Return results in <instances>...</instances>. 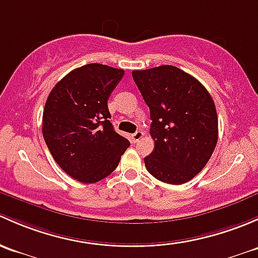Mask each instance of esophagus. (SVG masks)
<instances>
[{
	"mask_svg": "<svg viewBox=\"0 0 258 258\" xmlns=\"http://www.w3.org/2000/svg\"><path fill=\"white\" fill-rule=\"evenodd\" d=\"M143 137H144V133H143L142 130H138V132H135L134 134L132 135V139H133V142L137 143V142H139Z\"/></svg>",
	"mask_w": 258,
	"mask_h": 258,
	"instance_id": "obj_1",
	"label": "esophagus"
}]
</instances>
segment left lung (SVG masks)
I'll use <instances>...</instances> for the list:
<instances>
[{
	"instance_id": "1",
	"label": "left lung",
	"mask_w": 258,
	"mask_h": 258,
	"mask_svg": "<svg viewBox=\"0 0 258 258\" xmlns=\"http://www.w3.org/2000/svg\"><path fill=\"white\" fill-rule=\"evenodd\" d=\"M150 109L154 150L144 158L155 179L171 185L190 181L208 164L219 138L215 103L196 78L174 66L133 71Z\"/></svg>"
}]
</instances>
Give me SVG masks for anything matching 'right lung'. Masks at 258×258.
Wrapping results in <instances>:
<instances>
[{
  "label": "right lung",
  "instance_id": "right-lung-1",
  "mask_svg": "<svg viewBox=\"0 0 258 258\" xmlns=\"http://www.w3.org/2000/svg\"><path fill=\"white\" fill-rule=\"evenodd\" d=\"M124 71L99 63L73 70L50 90L43 110L44 142L55 163L86 184L118 166L130 143L110 123L108 99Z\"/></svg>",
  "mask_w": 258,
  "mask_h": 258
}]
</instances>
